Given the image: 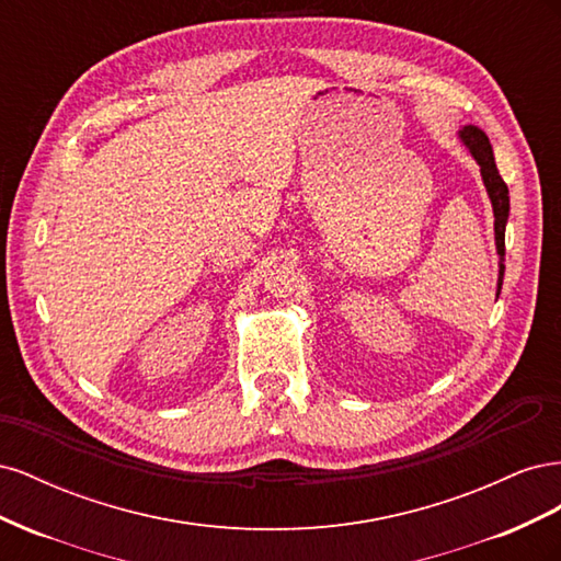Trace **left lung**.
<instances>
[{
	"mask_svg": "<svg viewBox=\"0 0 561 561\" xmlns=\"http://www.w3.org/2000/svg\"><path fill=\"white\" fill-rule=\"evenodd\" d=\"M458 140L466 145L470 157L478 161L480 175L486 186V194L491 201V210H494V241H496V254H499V280H496V299L501 295L503 285V271H505V225L507 215H511V196H507V184L503 182L496 161H494V149L486 138V133L478 126H461L458 128Z\"/></svg>",
	"mask_w": 561,
	"mask_h": 561,
	"instance_id": "8db88e82",
	"label": "left lung"
}]
</instances>
